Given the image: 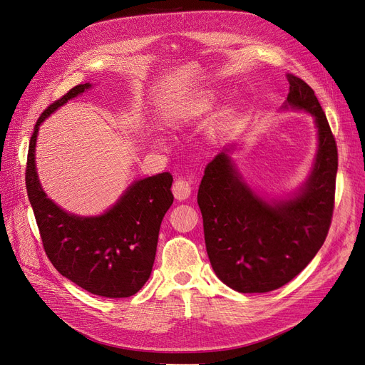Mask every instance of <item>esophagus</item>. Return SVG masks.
<instances>
[{
    "instance_id": "34e87169",
    "label": "esophagus",
    "mask_w": 365,
    "mask_h": 365,
    "mask_svg": "<svg viewBox=\"0 0 365 365\" xmlns=\"http://www.w3.org/2000/svg\"><path fill=\"white\" fill-rule=\"evenodd\" d=\"M172 193L178 200H185L190 195H192V184L187 181L185 178H178L175 180L172 185Z\"/></svg>"
}]
</instances>
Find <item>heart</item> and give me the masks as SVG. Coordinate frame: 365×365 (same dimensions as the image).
<instances>
[{"instance_id":"b5f03b06","label":"heart","mask_w":365,"mask_h":365,"mask_svg":"<svg viewBox=\"0 0 365 365\" xmlns=\"http://www.w3.org/2000/svg\"><path fill=\"white\" fill-rule=\"evenodd\" d=\"M166 121H168V123H170V125H172V123H175V118H173V117H168V118H166Z\"/></svg>"}]
</instances>
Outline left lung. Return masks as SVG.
Instances as JSON below:
<instances>
[{
    "label": "left lung",
    "mask_w": 365,
    "mask_h": 365,
    "mask_svg": "<svg viewBox=\"0 0 365 365\" xmlns=\"http://www.w3.org/2000/svg\"><path fill=\"white\" fill-rule=\"evenodd\" d=\"M287 106L315 117L319 147L302 193L269 205L239 180L227 151L205 168L197 203L206 252L220 279L237 292H269L294 279L317 255L331 225L337 144L314 89L288 74Z\"/></svg>",
    "instance_id": "obj_1"
}]
</instances>
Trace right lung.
I'll use <instances>...</instances> for the list:
<instances>
[{
    "label": "right lung",
    "mask_w": 365,
    "mask_h": 365,
    "mask_svg": "<svg viewBox=\"0 0 365 365\" xmlns=\"http://www.w3.org/2000/svg\"><path fill=\"white\" fill-rule=\"evenodd\" d=\"M89 88V83L77 84L38 117L28 150L26 192L43 248L55 269L96 296L123 299L140 291L151 274L160 224L173 202V178L163 172L136 181L108 212L91 218L69 215L47 199L34 163L38 126Z\"/></svg>",
    "instance_id": "obj_1"
}]
</instances>
